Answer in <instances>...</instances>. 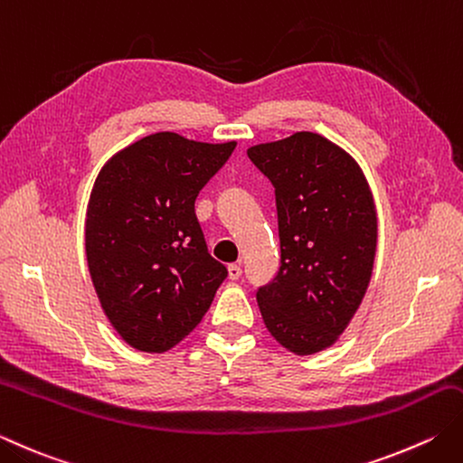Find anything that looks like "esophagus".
<instances>
[{
  "mask_svg": "<svg viewBox=\"0 0 463 463\" xmlns=\"http://www.w3.org/2000/svg\"><path fill=\"white\" fill-rule=\"evenodd\" d=\"M241 275H242L241 265H229V279L231 280H237Z\"/></svg>",
  "mask_w": 463,
  "mask_h": 463,
  "instance_id": "obj_1",
  "label": "esophagus"
}]
</instances>
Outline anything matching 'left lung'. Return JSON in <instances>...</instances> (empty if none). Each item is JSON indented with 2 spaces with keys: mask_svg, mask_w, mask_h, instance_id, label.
<instances>
[{
  "mask_svg": "<svg viewBox=\"0 0 463 463\" xmlns=\"http://www.w3.org/2000/svg\"><path fill=\"white\" fill-rule=\"evenodd\" d=\"M247 154L277 203L280 267L257 291L262 321L285 349L313 355L339 339L365 297L377 249L373 194L357 162L315 132Z\"/></svg>",
  "mask_w": 463,
  "mask_h": 463,
  "instance_id": "left-lung-1",
  "label": "left lung"
}]
</instances>
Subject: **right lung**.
Wrapping results in <instances>:
<instances>
[{
  "mask_svg": "<svg viewBox=\"0 0 463 463\" xmlns=\"http://www.w3.org/2000/svg\"><path fill=\"white\" fill-rule=\"evenodd\" d=\"M237 142L144 136L106 162L86 213L99 305L138 351L165 353L193 331L229 270L206 249L194 201Z\"/></svg>",
  "mask_w": 463,
  "mask_h": 463,
  "instance_id": "add662e5",
  "label": "right lung"
}]
</instances>
